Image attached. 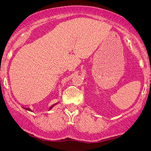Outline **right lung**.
<instances>
[{
  "label": "right lung",
  "mask_w": 151,
  "mask_h": 151,
  "mask_svg": "<svg viewBox=\"0 0 151 151\" xmlns=\"http://www.w3.org/2000/svg\"><path fill=\"white\" fill-rule=\"evenodd\" d=\"M55 104H57V103H56V104H53V105H52V106H51V107H50V109H51V108H53V106H55ZM27 109V110H28V111H31V110H30V109Z\"/></svg>",
  "instance_id": "obj_1"
}]
</instances>
